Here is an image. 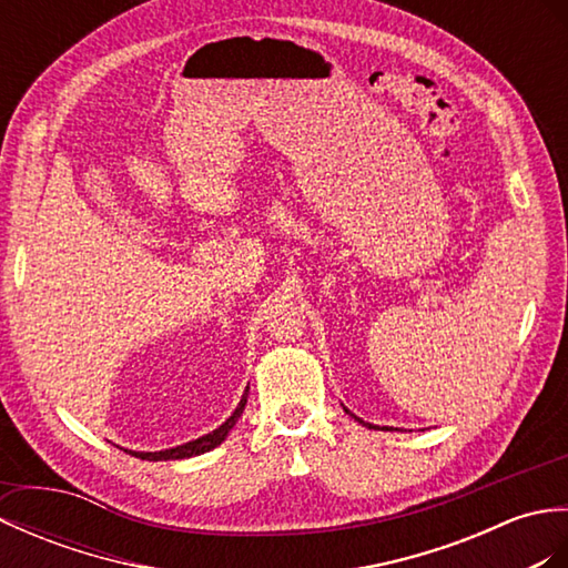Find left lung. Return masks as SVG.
Wrapping results in <instances>:
<instances>
[{"label":"left lung","mask_w":568,"mask_h":568,"mask_svg":"<svg viewBox=\"0 0 568 568\" xmlns=\"http://www.w3.org/2000/svg\"><path fill=\"white\" fill-rule=\"evenodd\" d=\"M352 418H355V420H359V418H357V415H352ZM359 423H362V425H369V423H364V420H359ZM369 427H372V425H369Z\"/></svg>","instance_id":"1"}]
</instances>
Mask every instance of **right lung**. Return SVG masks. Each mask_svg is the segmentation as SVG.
Segmentation results:
<instances>
[{
    "label": "right lung",
    "mask_w": 568,
    "mask_h": 568,
    "mask_svg": "<svg viewBox=\"0 0 568 568\" xmlns=\"http://www.w3.org/2000/svg\"><path fill=\"white\" fill-rule=\"evenodd\" d=\"M245 403H247V390H245V396L241 398V403H237V408H235V413L231 415L229 420H225L219 430H213V433H209V435H204V437H199V439H194V443H186V445H180V447H172V449H165V452H129V455H133V457H141V459H148V462H162V459H186V457H196V455H204V452H209V449H213V447H219L223 439H225V435H229L231 430H233V425L237 423V418H241V413H243V408H245Z\"/></svg>",
    "instance_id": "1"
}]
</instances>
